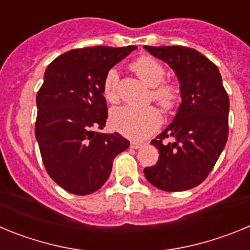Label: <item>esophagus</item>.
I'll return each mask as SVG.
<instances>
[{"mask_svg": "<svg viewBox=\"0 0 250 250\" xmlns=\"http://www.w3.org/2000/svg\"><path fill=\"white\" fill-rule=\"evenodd\" d=\"M141 146H143L141 143H136V141H131V143H130V147H131V149H140Z\"/></svg>", "mask_w": 250, "mask_h": 250, "instance_id": "esophagus-1", "label": "esophagus"}]
</instances>
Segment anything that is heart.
<instances>
[{"mask_svg":"<svg viewBox=\"0 0 250 250\" xmlns=\"http://www.w3.org/2000/svg\"><path fill=\"white\" fill-rule=\"evenodd\" d=\"M141 80L152 87L151 96L158 104L165 109H170L175 104L178 91L174 85L163 83L165 71L164 67L155 59L149 56L139 57L131 65ZM119 72L116 68H110L106 72L103 83L104 98L109 103L119 100L118 92ZM110 124L116 131L131 139H144L151 135L159 129L161 124V115L155 107H132L123 105L114 107L110 112Z\"/></svg>","mask_w":250,"mask_h":250,"instance_id":"1","label":"heart"}]
</instances>
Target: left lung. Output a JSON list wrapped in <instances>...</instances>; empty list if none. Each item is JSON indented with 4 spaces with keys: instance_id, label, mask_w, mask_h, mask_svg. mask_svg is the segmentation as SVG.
I'll return each instance as SVG.
<instances>
[{
    "instance_id": "1",
    "label": "left lung",
    "mask_w": 250,
    "mask_h": 250,
    "mask_svg": "<svg viewBox=\"0 0 250 250\" xmlns=\"http://www.w3.org/2000/svg\"><path fill=\"white\" fill-rule=\"evenodd\" d=\"M173 68L180 85L173 121L151 144L159 160L145 167L147 182L164 191H183L205 180L228 139L229 98L219 70L199 51L183 46H144ZM167 137L171 143H163Z\"/></svg>"
}]
</instances>
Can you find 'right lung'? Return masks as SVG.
<instances>
[{
    "mask_svg": "<svg viewBox=\"0 0 250 250\" xmlns=\"http://www.w3.org/2000/svg\"><path fill=\"white\" fill-rule=\"evenodd\" d=\"M136 46L79 48L46 68L36 96L35 134L48 175L66 191L87 195L99 190L118 154L130 146L119 132H100L107 119L103 94L106 72Z\"/></svg>",
    "mask_w": 250,
    "mask_h": 250,
    "instance_id": "right-lung-1",
    "label": "right lung"
}]
</instances>
